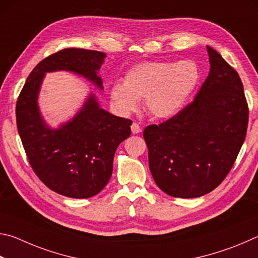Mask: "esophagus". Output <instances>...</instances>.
Returning <instances> with one entry per match:
<instances>
[{"label":"esophagus","mask_w":258,"mask_h":258,"mask_svg":"<svg viewBox=\"0 0 258 258\" xmlns=\"http://www.w3.org/2000/svg\"><path fill=\"white\" fill-rule=\"evenodd\" d=\"M131 130H132L133 134H139L142 131L141 126H140L138 123H133L132 125H131Z\"/></svg>","instance_id":"esophagus-1"}]
</instances>
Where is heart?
Returning <instances> with one entry per match:
<instances>
[{
  "label": "heart",
  "instance_id": "obj_1",
  "mask_svg": "<svg viewBox=\"0 0 258 258\" xmlns=\"http://www.w3.org/2000/svg\"><path fill=\"white\" fill-rule=\"evenodd\" d=\"M199 81V69L190 60L175 63L143 61L125 74L123 84L110 86L109 95L117 110L130 113L143 97V106L150 116L169 118L181 110Z\"/></svg>",
  "mask_w": 258,
  "mask_h": 258
}]
</instances>
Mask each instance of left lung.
Returning <instances> with one entry per match:
<instances>
[{
	"mask_svg": "<svg viewBox=\"0 0 258 258\" xmlns=\"http://www.w3.org/2000/svg\"><path fill=\"white\" fill-rule=\"evenodd\" d=\"M211 71L195 100L143 131L156 184L175 198H197L223 182L246 139L248 104L238 73L207 46Z\"/></svg>",
	"mask_w": 258,
	"mask_h": 258,
	"instance_id": "left-lung-1",
	"label": "left lung"
}]
</instances>
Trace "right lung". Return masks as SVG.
<instances>
[{
  "mask_svg": "<svg viewBox=\"0 0 258 258\" xmlns=\"http://www.w3.org/2000/svg\"><path fill=\"white\" fill-rule=\"evenodd\" d=\"M106 53L85 49H64L46 56L26 81L17 100V127L33 171L56 194L71 198L98 195L112 174L117 147L131 135L132 120L100 108L94 94L77 115L52 130L37 106L45 73L67 71L82 75L102 90L98 71Z\"/></svg>",
  "mask_w": 258,
  "mask_h": 258,
  "instance_id": "obj_1",
  "label": "right lung"
}]
</instances>
